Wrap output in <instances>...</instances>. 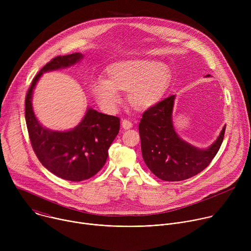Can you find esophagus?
Returning a JSON list of instances; mask_svg holds the SVG:
<instances>
[{"label": "esophagus", "mask_w": 251, "mask_h": 251, "mask_svg": "<svg viewBox=\"0 0 251 251\" xmlns=\"http://www.w3.org/2000/svg\"><path fill=\"white\" fill-rule=\"evenodd\" d=\"M132 126H133V124H132L131 121H129V120H127V119L122 120V127H123L125 130L132 128Z\"/></svg>", "instance_id": "1"}]
</instances>
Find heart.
<instances>
[{"mask_svg": "<svg viewBox=\"0 0 251 251\" xmlns=\"http://www.w3.org/2000/svg\"><path fill=\"white\" fill-rule=\"evenodd\" d=\"M171 75L167 66L154 59H131L112 64L107 69V79L91 85V93L102 109L112 111L119 102L118 92L127 94L136 110H146L156 105L165 94Z\"/></svg>", "mask_w": 251, "mask_h": 251, "instance_id": "heart-1", "label": "heart"}]
</instances>
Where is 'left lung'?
Listing matches in <instances>:
<instances>
[{"label": "left lung", "instance_id": "obj_1", "mask_svg": "<svg viewBox=\"0 0 251 251\" xmlns=\"http://www.w3.org/2000/svg\"><path fill=\"white\" fill-rule=\"evenodd\" d=\"M174 101L175 95H171L158 102L143 113L139 123L143 159L156 176L167 182L184 181L203 171L219 152L226 132L224 127L207 149L190 145L175 132Z\"/></svg>", "mask_w": 251, "mask_h": 251}]
</instances>
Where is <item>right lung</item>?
<instances>
[{
  "label": "right lung",
  "instance_id": "obj_1",
  "mask_svg": "<svg viewBox=\"0 0 251 251\" xmlns=\"http://www.w3.org/2000/svg\"><path fill=\"white\" fill-rule=\"evenodd\" d=\"M82 53L58 55L48 62L32 79L25 95V123L33 152L50 172L63 180L81 182L96 175L105 165L108 149L119 133L120 119L89 108L82 121L66 132L50 131L34 116L32 90L46 71L78 62Z\"/></svg>",
  "mask_w": 251,
  "mask_h": 251
}]
</instances>
